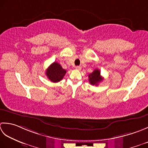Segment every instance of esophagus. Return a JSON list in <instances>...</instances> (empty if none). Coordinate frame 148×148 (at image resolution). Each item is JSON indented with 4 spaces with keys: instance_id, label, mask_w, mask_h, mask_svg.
Listing matches in <instances>:
<instances>
[{
    "instance_id": "1",
    "label": "esophagus",
    "mask_w": 148,
    "mask_h": 148,
    "mask_svg": "<svg viewBox=\"0 0 148 148\" xmlns=\"http://www.w3.org/2000/svg\"><path fill=\"white\" fill-rule=\"evenodd\" d=\"M75 69H76V70H80L81 69H82V67H81V66H76V67H75Z\"/></svg>"
}]
</instances>
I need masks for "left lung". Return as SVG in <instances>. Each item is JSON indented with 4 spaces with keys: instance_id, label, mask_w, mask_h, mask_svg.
I'll return each mask as SVG.
<instances>
[{
    "instance_id": "left-lung-1",
    "label": "left lung",
    "mask_w": 148,
    "mask_h": 148,
    "mask_svg": "<svg viewBox=\"0 0 148 148\" xmlns=\"http://www.w3.org/2000/svg\"><path fill=\"white\" fill-rule=\"evenodd\" d=\"M102 80H103V78L100 75V71L97 69L89 75V82L92 86H98Z\"/></svg>"
}]
</instances>
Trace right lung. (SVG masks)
<instances>
[{
	"instance_id": "add662e5",
	"label": "right lung",
	"mask_w": 148,
	"mask_h": 148,
	"mask_svg": "<svg viewBox=\"0 0 148 148\" xmlns=\"http://www.w3.org/2000/svg\"><path fill=\"white\" fill-rule=\"evenodd\" d=\"M66 73L58 62H54L47 69L46 73L48 78L52 82H59L61 81Z\"/></svg>"
}]
</instances>
